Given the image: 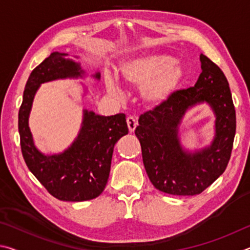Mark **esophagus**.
I'll return each instance as SVG.
<instances>
[{"label": "esophagus", "instance_id": "esophagus-1", "mask_svg": "<svg viewBox=\"0 0 250 250\" xmlns=\"http://www.w3.org/2000/svg\"><path fill=\"white\" fill-rule=\"evenodd\" d=\"M126 124H128V128H129V131L130 132H133V131L135 130V128H137V119H135L134 117H128L126 118Z\"/></svg>", "mask_w": 250, "mask_h": 250}]
</instances>
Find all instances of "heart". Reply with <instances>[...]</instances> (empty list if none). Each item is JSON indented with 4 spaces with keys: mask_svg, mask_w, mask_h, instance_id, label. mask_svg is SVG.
Here are the masks:
<instances>
[{
    "mask_svg": "<svg viewBox=\"0 0 250 250\" xmlns=\"http://www.w3.org/2000/svg\"><path fill=\"white\" fill-rule=\"evenodd\" d=\"M167 55H146L124 62L120 67L122 83L129 87H141L142 99L149 104H159L168 99L184 78V70ZM108 92L120 96L121 90L112 78L105 79Z\"/></svg>",
    "mask_w": 250,
    "mask_h": 250,
    "instance_id": "1",
    "label": "heart"
}]
</instances>
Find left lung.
Wrapping results in <instances>:
<instances>
[{"mask_svg": "<svg viewBox=\"0 0 250 250\" xmlns=\"http://www.w3.org/2000/svg\"><path fill=\"white\" fill-rule=\"evenodd\" d=\"M202 73L195 86L176 90L143 113L134 133L141 145L146 174L156 189L171 195H197L214 183L229 162L236 133V112L227 78L201 55ZM206 101L217 115L212 145L195 154L179 145L178 125L186 110Z\"/></svg>", "mask_w": 250, "mask_h": 250, "instance_id": "1", "label": "left lung"}]
</instances>
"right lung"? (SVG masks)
<instances>
[{
  "instance_id": "obj_1",
  "label": "right lung",
  "mask_w": 250,
  "mask_h": 250,
  "mask_svg": "<svg viewBox=\"0 0 250 250\" xmlns=\"http://www.w3.org/2000/svg\"><path fill=\"white\" fill-rule=\"evenodd\" d=\"M65 56L52 53L29 75L19 111V132L25 163L50 195L61 201L82 202L104 192L113 146L129 129L124 113L104 117L84 110L82 129L68 149L54 155H45L36 149L28 128V115L40 84L83 74L79 64ZM95 77L99 79V73Z\"/></svg>"
}]
</instances>
